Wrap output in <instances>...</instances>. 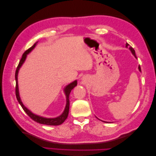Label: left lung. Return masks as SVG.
I'll return each mask as SVG.
<instances>
[{
  "instance_id": "left-lung-1",
  "label": "left lung",
  "mask_w": 156,
  "mask_h": 156,
  "mask_svg": "<svg viewBox=\"0 0 156 156\" xmlns=\"http://www.w3.org/2000/svg\"><path fill=\"white\" fill-rule=\"evenodd\" d=\"M126 48H129V50L131 51L132 54H133V55L135 56V58H136V55H135V50L133 49V48H132L131 46H130L128 44L126 43ZM139 69L140 72H141V69H140V66H139Z\"/></svg>"
}]
</instances>
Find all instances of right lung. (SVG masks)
I'll return each mask as SVG.
<instances>
[{
    "label": "right lung",
    "mask_w": 156,
    "mask_h": 156,
    "mask_svg": "<svg viewBox=\"0 0 156 156\" xmlns=\"http://www.w3.org/2000/svg\"><path fill=\"white\" fill-rule=\"evenodd\" d=\"M37 43V41L36 42V43L33 45L31 48H30L29 49H27L24 53L23 54L22 58H21V60L20 61V63H19L17 68L16 69V75H15V77H16V98L17 100L18 101V102L20 103V104L21 105V106L22 107L23 109L24 110V111L27 113V114L29 115L31 119L37 122V123H40L41 124H45V125H48V126H58V125H60L62 124L63 122L66 120V119H67V117L68 116V113H69V94L72 91V90L75 87L77 86V80H75V81L72 82V83L69 84L68 85H67L66 87H65L64 88V92L66 94V105L65 109L63 112V113L60 116L56 117V118H53V119H48V118H44L42 116H37L35 114H33V113L29 111L27 107H25L24 106V105L23 104V103L21 100V98L20 96V94H19V88H18V82H17V75H18V72L19 70H20V68L21 67V66L23 65V64L24 63L25 60L27 58V55L29 54L30 52L35 48V46L36 45Z\"/></svg>",
    "instance_id": "1"
}]
</instances>
